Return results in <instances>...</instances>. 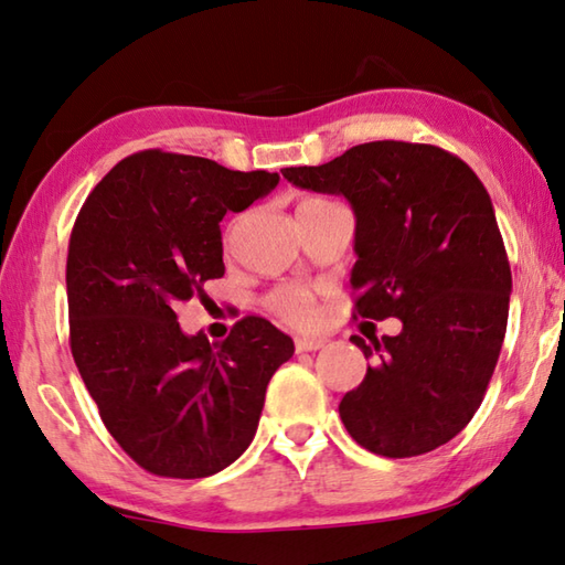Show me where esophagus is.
Instances as JSON below:
<instances>
[{
  "label": "esophagus",
  "mask_w": 565,
  "mask_h": 565,
  "mask_svg": "<svg viewBox=\"0 0 565 565\" xmlns=\"http://www.w3.org/2000/svg\"><path fill=\"white\" fill-rule=\"evenodd\" d=\"M323 345H326V338H299V341H296V353L321 351Z\"/></svg>",
  "instance_id": "1"
}]
</instances>
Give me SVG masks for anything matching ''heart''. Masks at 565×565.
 Listing matches in <instances>:
<instances>
[{"label":"heart","mask_w":565,"mask_h":565,"mask_svg":"<svg viewBox=\"0 0 565 565\" xmlns=\"http://www.w3.org/2000/svg\"><path fill=\"white\" fill-rule=\"evenodd\" d=\"M309 202H316V200H309ZM269 306L284 318V321H291V323H309L313 316L311 296L303 289H296V286H286V289L271 294Z\"/></svg>","instance_id":"obj_1"}]
</instances>
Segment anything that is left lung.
Instances as JSON below:
<instances>
[{
	"instance_id": "left-lung-1",
	"label": "left lung",
	"mask_w": 565,
	"mask_h": 565,
	"mask_svg": "<svg viewBox=\"0 0 565 565\" xmlns=\"http://www.w3.org/2000/svg\"><path fill=\"white\" fill-rule=\"evenodd\" d=\"M281 175L351 202L355 311L403 321L351 338L373 365L338 405L348 435L383 457L433 452L475 417L507 333L511 269L489 192L452 152L403 140Z\"/></svg>"
}]
</instances>
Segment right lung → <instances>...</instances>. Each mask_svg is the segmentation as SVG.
Here are the masks:
<instances>
[{
	"instance_id": "obj_1",
	"label": "right lung",
	"mask_w": 565,
	"mask_h": 565,
	"mask_svg": "<svg viewBox=\"0 0 565 565\" xmlns=\"http://www.w3.org/2000/svg\"><path fill=\"white\" fill-rule=\"evenodd\" d=\"M279 175L146 150L120 160L81 207L68 242L71 353L113 439L158 477L200 479L254 439L266 385L294 341L247 316L220 343L182 333L178 306L224 276L227 212Z\"/></svg>"
}]
</instances>
